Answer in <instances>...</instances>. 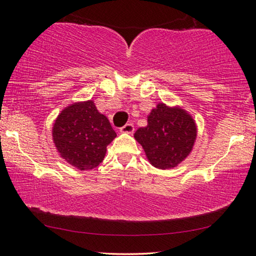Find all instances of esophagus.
Segmentation results:
<instances>
[{
  "label": "esophagus",
  "mask_w": 256,
  "mask_h": 256,
  "mask_svg": "<svg viewBox=\"0 0 256 256\" xmlns=\"http://www.w3.org/2000/svg\"><path fill=\"white\" fill-rule=\"evenodd\" d=\"M120 132H124V133H133V132H134V125L131 124V123L125 124L123 128H120Z\"/></svg>",
  "instance_id": "obj_1"
}]
</instances>
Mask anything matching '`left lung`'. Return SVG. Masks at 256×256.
<instances>
[{
  "label": "left lung",
  "mask_w": 256,
  "mask_h": 256,
  "mask_svg": "<svg viewBox=\"0 0 256 256\" xmlns=\"http://www.w3.org/2000/svg\"><path fill=\"white\" fill-rule=\"evenodd\" d=\"M147 122L146 128L136 130L134 138L154 167L172 168L189 156L196 139V125L184 110L160 103Z\"/></svg>",
  "instance_id": "left-lung-1"
}]
</instances>
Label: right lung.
I'll list each match as a JSON object with an SVG mask.
<instances>
[{
	"instance_id": "1",
	"label": "right lung",
	"mask_w": 256,
	"mask_h": 256,
	"mask_svg": "<svg viewBox=\"0 0 256 256\" xmlns=\"http://www.w3.org/2000/svg\"><path fill=\"white\" fill-rule=\"evenodd\" d=\"M116 136L92 100L72 104L58 116L53 126V140L60 156L80 170L102 162L106 146Z\"/></svg>"
}]
</instances>
